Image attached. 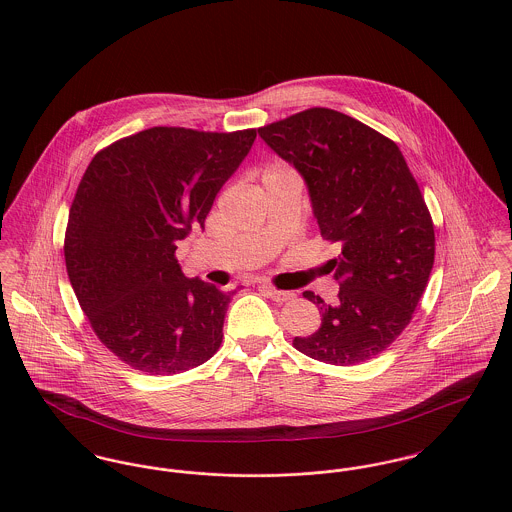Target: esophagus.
I'll list each match as a JSON object with an SVG mask.
<instances>
[{
	"label": "esophagus",
	"instance_id": "obj_1",
	"mask_svg": "<svg viewBox=\"0 0 512 512\" xmlns=\"http://www.w3.org/2000/svg\"><path fill=\"white\" fill-rule=\"evenodd\" d=\"M266 292H268V295H270L274 301H278V303L292 301L293 297H295V293L293 292H284V290H278V288H272V286H266Z\"/></svg>",
	"mask_w": 512,
	"mask_h": 512
}]
</instances>
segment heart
<instances>
[{
  "label": "heart",
  "mask_w": 512,
  "mask_h": 512,
  "mask_svg": "<svg viewBox=\"0 0 512 512\" xmlns=\"http://www.w3.org/2000/svg\"><path fill=\"white\" fill-rule=\"evenodd\" d=\"M276 171H282V169H280V167H270V169L266 171V175H270V173H276ZM266 175H264V177H266Z\"/></svg>",
  "instance_id": "obj_1"
}]
</instances>
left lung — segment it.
<instances>
[{
  "mask_svg": "<svg viewBox=\"0 0 512 512\" xmlns=\"http://www.w3.org/2000/svg\"><path fill=\"white\" fill-rule=\"evenodd\" d=\"M258 134L303 175L321 234L341 246L331 260L337 303L303 292L321 307V327L293 347L327 365L374 359L412 321L434 268V220L418 181L390 138L331 108H307Z\"/></svg>",
  "mask_w": 512,
  "mask_h": 512,
  "instance_id": "8db88e82",
  "label": "left lung"
}]
</instances>
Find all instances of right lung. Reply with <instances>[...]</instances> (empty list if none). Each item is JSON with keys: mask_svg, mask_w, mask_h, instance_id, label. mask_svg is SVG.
Masks as SVG:
<instances>
[{"mask_svg": "<svg viewBox=\"0 0 512 512\" xmlns=\"http://www.w3.org/2000/svg\"><path fill=\"white\" fill-rule=\"evenodd\" d=\"M256 130L157 126L100 149L74 193L65 262L80 309L122 363L171 376L207 363L236 292L185 278L177 242L205 219Z\"/></svg>", "mask_w": 512, "mask_h": 512, "instance_id": "1", "label": "right lung"}]
</instances>
